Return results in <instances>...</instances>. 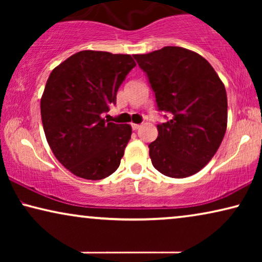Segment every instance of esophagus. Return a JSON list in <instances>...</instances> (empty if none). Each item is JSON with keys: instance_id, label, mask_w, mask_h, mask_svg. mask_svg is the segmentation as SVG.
Wrapping results in <instances>:
<instances>
[{"instance_id": "obj_1", "label": "esophagus", "mask_w": 262, "mask_h": 262, "mask_svg": "<svg viewBox=\"0 0 262 262\" xmlns=\"http://www.w3.org/2000/svg\"><path fill=\"white\" fill-rule=\"evenodd\" d=\"M131 126H132V128H134V130H139L142 125H139V124H131Z\"/></svg>"}]
</instances>
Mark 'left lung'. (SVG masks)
I'll return each instance as SVG.
<instances>
[{
	"label": "left lung",
	"instance_id": "left-lung-1",
	"mask_svg": "<svg viewBox=\"0 0 262 262\" xmlns=\"http://www.w3.org/2000/svg\"><path fill=\"white\" fill-rule=\"evenodd\" d=\"M134 58L148 75L159 110L171 114L157 125L159 136L149 144L152 166L169 178L198 173L217 152L227 131L223 82L204 57L179 46Z\"/></svg>",
	"mask_w": 262,
	"mask_h": 262
}]
</instances>
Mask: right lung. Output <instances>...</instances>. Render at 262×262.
<instances>
[{"label": "right lung", "mask_w": 262, "mask_h": 262, "mask_svg": "<svg viewBox=\"0 0 262 262\" xmlns=\"http://www.w3.org/2000/svg\"><path fill=\"white\" fill-rule=\"evenodd\" d=\"M134 67L130 55L84 50L50 74L40 100L42 127L53 155L76 177L101 180L119 167L132 128L102 113L116 103Z\"/></svg>", "instance_id": "1"}]
</instances>
